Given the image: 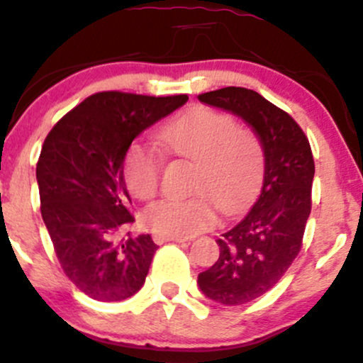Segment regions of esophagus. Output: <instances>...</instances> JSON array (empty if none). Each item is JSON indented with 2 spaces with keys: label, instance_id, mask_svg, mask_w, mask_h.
<instances>
[{
  "label": "esophagus",
  "instance_id": "esophagus-1",
  "mask_svg": "<svg viewBox=\"0 0 363 363\" xmlns=\"http://www.w3.org/2000/svg\"><path fill=\"white\" fill-rule=\"evenodd\" d=\"M152 240H155V243H158V245H162V243L165 242H186V238H182V236H163V235H155L152 236Z\"/></svg>",
  "mask_w": 363,
  "mask_h": 363
}]
</instances>
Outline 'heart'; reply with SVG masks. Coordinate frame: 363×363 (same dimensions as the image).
Wrapping results in <instances>:
<instances>
[{"mask_svg":"<svg viewBox=\"0 0 363 363\" xmlns=\"http://www.w3.org/2000/svg\"><path fill=\"white\" fill-rule=\"evenodd\" d=\"M175 156L196 162L189 198H163L143 213L151 231L163 236H191L216 220V201L224 212L238 208L261 182L264 156L257 137L231 116L211 108H193L170 120L158 133ZM127 188L137 200H150L162 179V160L135 143L123 162Z\"/></svg>","mask_w":363,"mask_h":363,"instance_id":"heart-1","label":"heart"}]
</instances>
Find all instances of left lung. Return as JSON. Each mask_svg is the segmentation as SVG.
<instances>
[{
  "label": "left lung",
  "mask_w": 363,
  "mask_h": 363,
  "mask_svg": "<svg viewBox=\"0 0 363 363\" xmlns=\"http://www.w3.org/2000/svg\"><path fill=\"white\" fill-rule=\"evenodd\" d=\"M254 128L264 151V181L254 207L217 240L219 259L198 274L208 299L240 306L272 291L303 247L315 162L308 137L284 109L242 86L198 95Z\"/></svg>",
  "instance_id": "left-lung-1"
}]
</instances>
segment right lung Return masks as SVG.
I'll return each instance as SVG.
<instances>
[{"instance_id":"1","label":"right lung","mask_w":363,"mask_h":363,"mask_svg":"<svg viewBox=\"0 0 363 363\" xmlns=\"http://www.w3.org/2000/svg\"><path fill=\"white\" fill-rule=\"evenodd\" d=\"M186 101L99 91L45 139L36 165L41 217L66 277L91 299L123 301L146 281L158 245L150 235L120 238L135 220L123 162L140 132Z\"/></svg>"}]
</instances>
